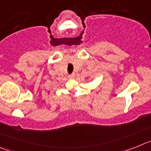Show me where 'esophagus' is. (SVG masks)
Here are the masks:
<instances>
[{
    "label": "esophagus",
    "instance_id": "34e87169",
    "mask_svg": "<svg viewBox=\"0 0 151 151\" xmlns=\"http://www.w3.org/2000/svg\"><path fill=\"white\" fill-rule=\"evenodd\" d=\"M75 77H76V74H75V73H73V74H70L68 76V78H70V79H73Z\"/></svg>",
    "mask_w": 151,
    "mask_h": 151
}]
</instances>
